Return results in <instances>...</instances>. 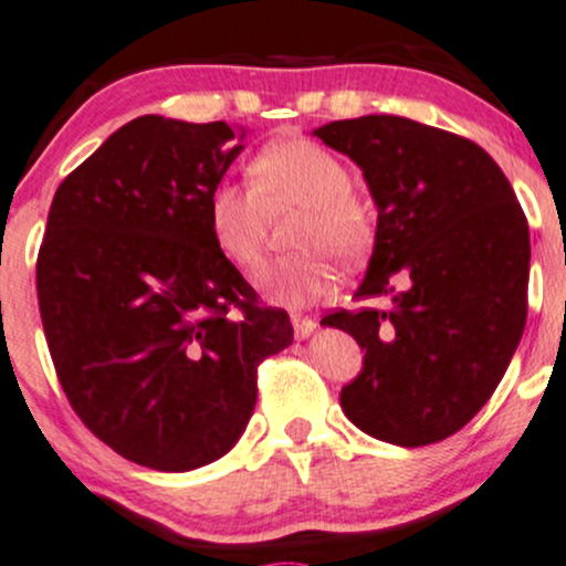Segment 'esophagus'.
Listing matches in <instances>:
<instances>
[{"mask_svg":"<svg viewBox=\"0 0 566 566\" xmlns=\"http://www.w3.org/2000/svg\"><path fill=\"white\" fill-rule=\"evenodd\" d=\"M291 323H294L296 339H307V336H313L317 328V323L313 321V317H304V315H291Z\"/></svg>","mask_w":566,"mask_h":566,"instance_id":"1","label":"esophagus"}]
</instances>
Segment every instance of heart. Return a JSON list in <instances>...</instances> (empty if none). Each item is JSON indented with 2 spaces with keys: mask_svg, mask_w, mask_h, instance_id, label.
Instances as JSON below:
<instances>
[{
  "mask_svg": "<svg viewBox=\"0 0 566 566\" xmlns=\"http://www.w3.org/2000/svg\"><path fill=\"white\" fill-rule=\"evenodd\" d=\"M249 187L216 181L206 198V224L216 251L251 272L262 256L266 213L300 208L289 230L294 253L266 262L256 285L266 300L304 307L336 283L334 259L355 264L374 243V208L350 187V170L310 138L266 144L249 165Z\"/></svg>",
  "mask_w": 566,
  "mask_h": 566,
  "instance_id": "heart-1",
  "label": "heart"
}]
</instances>
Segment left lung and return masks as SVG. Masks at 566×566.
<instances>
[{
  "instance_id": "obj_1",
  "label": "left lung",
  "mask_w": 566,
  "mask_h": 566,
  "mask_svg": "<svg viewBox=\"0 0 566 566\" xmlns=\"http://www.w3.org/2000/svg\"><path fill=\"white\" fill-rule=\"evenodd\" d=\"M315 136L364 170L377 234L355 300L321 323L347 332L364 368L342 387L347 420L396 447L465 428L503 379L526 323L530 227L479 144L392 114L336 119Z\"/></svg>"
}]
</instances>
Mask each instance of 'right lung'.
<instances>
[{
	"instance_id": "right-lung-1",
	"label": "right lung",
	"mask_w": 566,
	"mask_h": 566,
	"mask_svg": "<svg viewBox=\"0 0 566 566\" xmlns=\"http://www.w3.org/2000/svg\"><path fill=\"white\" fill-rule=\"evenodd\" d=\"M245 130L144 114L61 181L36 259L55 374L106 447L151 471L224 457L256 368L294 342L289 313L216 251L206 198Z\"/></svg>"
}]
</instances>
